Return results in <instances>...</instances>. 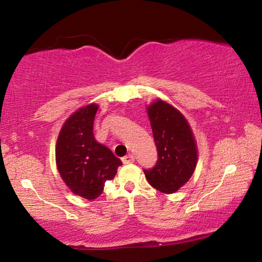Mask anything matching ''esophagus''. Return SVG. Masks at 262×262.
Instances as JSON below:
<instances>
[{
  "label": "esophagus",
  "instance_id": "esophagus-1",
  "mask_svg": "<svg viewBox=\"0 0 262 262\" xmlns=\"http://www.w3.org/2000/svg\"><path fill=\"white\" fill-rule=\"evenodd\" d=\"M135 162V157L133 156V155H127V156H125L122 158V163L123 164H132Z\"/></svg>",
  "mask_w": 262,
  "mask_h": 262
}]
</instances>
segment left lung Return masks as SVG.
<instances>
[{"mask_svg": "<svg viewBox=\"0 0 262 262\" xmlns=\"http://www.w3.org/2000/svg\"><path fill=\"white\" fill-rule=\"evenodd\" d=\"M147 112L158 159L151 170H144V174L159 192L176 193L190 179L198 164L193 130L184 114L165 100L152 101Z\"/></svg>", "mask_w": 262, "mask_h": 262, "instance_id": "1", "label": "left lung"}]
</instances>
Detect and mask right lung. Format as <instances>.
<instances>
[{
  "label": "right lung",
  "instance_id": "obj_1",
  "mask_svg": "<svg viewBox=\"0 0 262 262\" xmlns=\"http://www.w3.org/2000/svg\"><path fill=\"white\" fill-rule=\"evenodd\" d=\"M98 105L92 103L74 112L61 127L55 147L57 171L74 194L95 200L103 193L122 163L94 136Z\"/></svg>",
  "mask_w": 262,
  "mask_h": 262
}]
</instances>
